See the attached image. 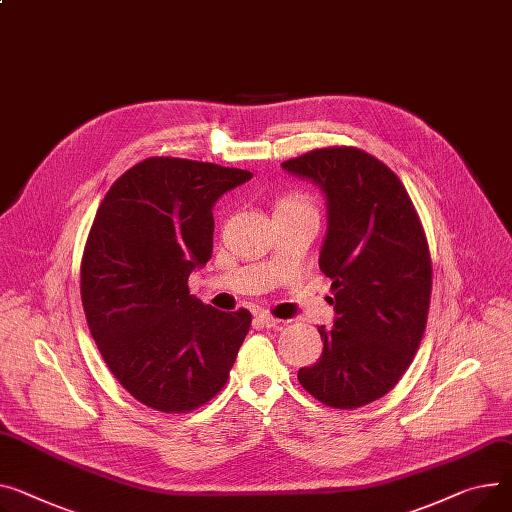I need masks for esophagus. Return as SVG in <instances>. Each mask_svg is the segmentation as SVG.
Returning <instances> with one entry per match:
<instances>
[{
    "label": "esophagus",
    "instance_id": "obj_1",
    "mask_svg": "<svg viewBox=\"0 0 512 512\" xmlns=\"http://www.w3.org/2000/svg\"><path fill=\"white\" fill-rule=\"evenodd\" d=\"M255 323L261 325V327H276V325L282 323V321L276 319V317H271L269 313H259V315L255 317Z\"/></svg>",
    "mask_w": 512,
    "mask_h": 512
}]
</instances>
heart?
<instances>
[{
  "label": "heart",
  "instance_id": "b5f03b06",
  "mask_svg": "<svg viewBox=\"0 0 512 512\" xmlns=\"http://www.w3.org/2000/svg\"><path fill=\"white\" fill-rule=\"evenodd\" d=\"M276 208H278V212H288V210H306V208L315 210V208H313V203H311V199L306 197L302 191H288V193H284V195L278 199Z\"/></svg>",
  "mask_w": 512,
  "mask_h": 512
}]
</instances>
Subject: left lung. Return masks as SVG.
Wrapping results in <instances>:
<instances>
[{"label":"left lung","instance_id":"8db88e82","mask_svg":"<svg viewBox=\"0 0 512 512\" xmlns=\"http://www.w3.org/2000/svg\"><path fill=\"white\" fill-rule=\"evenodd\" d=\"M282 166L327 195L319 267L337 315L331 331L319 327L321 358L298 381L327 407L356 410L389 393L420 348L432 294L426 232L399 177L360 148H317Z\"/></svg>","mask_w":512,"mask_h":512}]
</instances>
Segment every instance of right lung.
I'll return each instance as SVG.
<instances>
[{
    "label": "right lung",
    "mask_w": 512,
    "mask_h": 512,
    "mask_svg": "<svg viewBox=\"0 0 512 512\" xmlns=\"http://www.w3.org/2000/svg\"><path fill=\"white\" fill-rule=\"evenodd\" d=\"M249 170L152 156L107 191L80 265L90 333L115 379L162 414H187L228 381L251 313H224L189 294L214 247V201Z\"/></svg>",
    "instance_id": "1"
}]
</instances>
